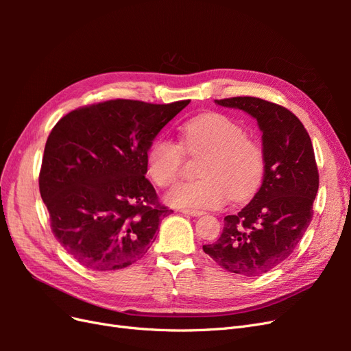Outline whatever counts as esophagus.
I'll use <instances>...</instances> for the list:
<instances>
[{"label":"esophagus","mask_w":351,"mask_h":351,"mask_svg":"<svg viewBox=\"0 0 351 351\" xmlns=\"http://www.w3.org/2000/svg\"><path fill=\"white\" fill-rule=\"evenodd\" d=\"M180 212L184 215H190V217H200L202 214H204L202 210H195V209H182Z\"/></svg>","instance_id":"34e87169"}]
</instances>
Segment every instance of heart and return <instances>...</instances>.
<instances>
[{"label": "heart", "mask_w": 351, "mask_h": 351, "mask_svg": "<svg viewBox=\"0 0 351 351\" xmlns=\"http://www.w3.org/2000/svg\"><path fill=\"white\" fill-rule=\"evenodd\" d=\"M183 147L206 152L199 182L180 183L167 193L169 205L190 209L219 208L230 199H249L261 186L265 158L262 147L244 137L243 127L230 117L208 112L180 127ZM183 149L171 139L158 137L146 152V173L159 187L171 186L182 173Z\"/></svg>", "instance_id": "b5f03b06"}]
</instances>
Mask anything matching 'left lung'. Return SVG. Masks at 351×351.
Returning <instances> with one entry per match:
<instances>
[{
    "label": "left lung",
    "mask_w": 351,
    "mask_h": 351,
    "mask_svg": "<svg viewBox=\"0 0 351 351\" xmlns=\"http://www.w3.org/2000/svg\"><path fill=\"white\" fill-rule=\"evenodd\" d=\"M215 104L258 121L265 171L253 199L224 218L221 237L205 244L204 252L228 272L259 277L290 256L312 221L319 187L312 141L302 121L281 105L253 97Z\"/></svg>",
    "instance_id": "8db88e82"
}]
</instances>
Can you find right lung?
Listing matches in <instances>:
<instances>
[{"instance_id": "right-lung-1", "label": "right lung", "mask_w": 351, "mask_h": 351, "mask_svg": "<svg viewBox=\"0 0 351 351\" xmlns=\"http://www.w3.org/2000/svg\"><path fill=\"white\" fill-rule=\"evenodd\" d=\"M190 101L114 99L69 112L45 145L40 197L56 239L93 271L123 269L143 258L169 210L146 174V152Z\"/></svg>"}]
</instances>
